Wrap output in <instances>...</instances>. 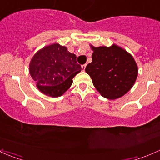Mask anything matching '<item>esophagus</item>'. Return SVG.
Here are the masks:
<instances>
[{
  "instance_id": "obj_1",
  "label": "esophagus",
  "mask_w": 160,
  "mask_h": 160,
  "mask_svg": "<svg viewBox=\"0 0 160 160\" xmlns=\"http://www.w3.org/2000/svg\"><path fill=\"white\" fill-rule=\"evenodd\" d=\"M86 67H87V64H83V65H82V70H85V68H86Z\"/></svg>"
}]
</instances>
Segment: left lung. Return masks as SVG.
<instances>
[{
    "label": "left lung",
    "mask_w": 160,
    "mask_h": 160,
    "mask_svg": "<svg viewBox=\"0 0 160 160\" xmlns=\"http://www.w3.org/2000/svg\"><path fill=\"white\" fill-rule=\"evenodd\" d=\"M92 62L85 71L101 96L114 100L125 95L133 87L138 77V67L133 56L114 44L110 47H94Z\"/></svg>",
    "instance_id": "obj_1"
}]
</instances>
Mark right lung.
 Segmentation results:
<instances>
[{
  "label": "right lung",
  "instance_id": "add662e5",
  "mask_svg": "<svg viewBox=\"0 0 160 160\" xmlns=\"http://www.w3.org/2000/svg\"><path fill=\"white\" fill-rule=\"evenodd\" d=\"M80 71L81 66L77 63L76 55L58 43L38 50L29 64L30 75L38 89L52 98L63 94Z\"/></svg>",
  "mask_w": 160,
  "mask_h": 160
}]
</instances>
